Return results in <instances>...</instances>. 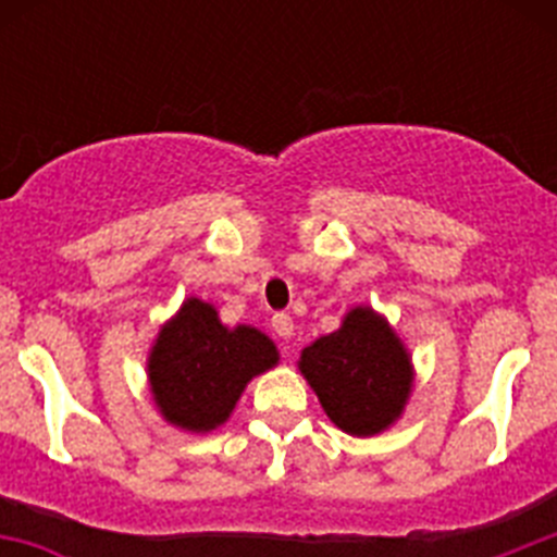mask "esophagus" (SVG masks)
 <instances>
[{"mask_svg": "<svg viewBox=\"0 0 557 557\" xmlns=\"http://www.w3.org/2000/svg\"><path fill=\"white\" fill-rule=\"evenodd\" d=\"M270 326H273V332L278 334V337H282V339H289L295 334V323H293V318H289L287 312L273 314V321H270Z\"/></svg>", "mask_w": 557, "mask_h": 557, "instance_id": "obj_1", "label": "esophagus"}]
</instances>
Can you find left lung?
I'll return each mask as SVG.
<instances>
[{"instance_id":"obj_1","label":"left lung","mask_w":557,"mask_h":557,"mask_svg":"<svg viewBox=\"0 0 557 557\" xmlns=\"http://www.w3.org/2000/svg\"><path fill=\"white\" fill-rule=\"evenodd\" d=\"M298 371L337 430L371 437L391 430L412 396V354L385 314L351 307L339 329L309 343Z\"/></svg>"}]
</instances>
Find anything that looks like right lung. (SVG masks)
I'll use <instances>...</instances> for the list:
<instances>
[{
	"label": "right lung",
	"instance_id": "add662e5",
	"mask_svg": "<svg viewBox=\"0 0 557 557\" xmlns=\"http://www.w3.org/2000/svg\"><path fill=\"white\" fill-rule=\"evenodd\" d=\"M278 366V348L256 326H225L218 307L189 295L159 329L147 354L152 405L166 424L214 432L248 382Z\"/></svg>",
	"mask_w": 557,
	"mask_h": 557
}]
</instances>
